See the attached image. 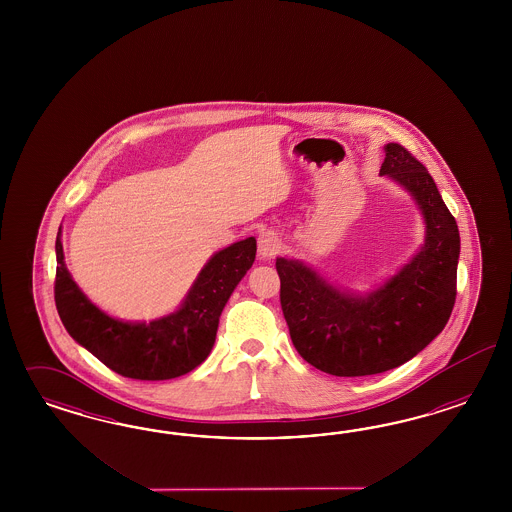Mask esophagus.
Returning a JSON list of instances; mask_svg holds the SVG:
<instances>
[{
  "label": "esophagus",
  "instance_id": "obj_1",
  "mask_svg": "<svg viewBox=\"0 0 512 512\" xmlns=\"http://www.w3.org/2000/svg\"><path fill=\"white\" fill-rule=\"evenodd\" d=\"M279 248H281V242L276 234L266 231L259 236V255L263 259H272L274 255H278Z\"/></svg>",
  "mask_w": 512,
  "mask_h": 512
}]
</instances>
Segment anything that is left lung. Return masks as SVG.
<instances>
[{"mask_svg":"<svg viewBox=\"0 0 512 512\" xmlns=\"http://www.w3.org/2000/svg\"><path fill=\"white\" fill-rule=\"evenodd\" d=\"M385 152L381 174L409 189L426 219V242L413 261L364 298L341 293L298 261H276L281 310L298 355L338 377L402 366L445 328L456 300V219L415 155L398 142Z\"/></svg>","mask_w":512,"mask_h":512,"instance_id":"8db88e82","label":"left lung"}]
</instances>
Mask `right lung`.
<instances>
[{
    "mask_svg": "<svg viewBox=\"0 0 512 512\" xmlns=\"http://www.w3.org/2000/svg\"><path fill=\"white\" fill-rule=\"evenodd\" d=\"M257 242L246 238L216 253L202 268L182 308L152 323H122L95 308L71 279L60 233L56 238L54 300L63 326L112 372L140 381L174 379L210 355L219 315L255 261Z\"/></svg>",
    "mask_w": 512,
    "mask_h": 512,
    "instance_id": "right-lung-1",
    "label": "right lung"
}]
</instances>
